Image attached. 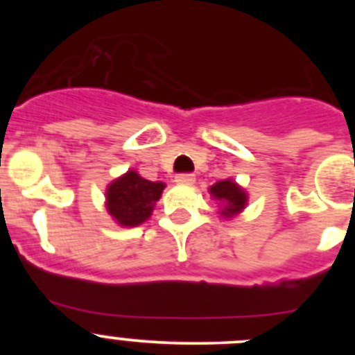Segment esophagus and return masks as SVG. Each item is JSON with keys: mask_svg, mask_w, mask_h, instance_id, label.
Masks as SVG:
<instances>
[{"mask_svg": "<svg viewBox=\"0 0 355 355\" xmlns=\"http://www.w3.org/2000/svg\"><path fill=\"white\" fill-rule=\"evenodd\" d=\"M175 183L178 184H193L196 183V178H193V174H178L175 175Z\"/></svg>", "mask_w": 355, "mask_h": 355, "instance_id": "34e87169", "label": "esophagus"}]
</instances>
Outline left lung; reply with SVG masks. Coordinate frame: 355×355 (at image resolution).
<instances>
[{"mask_svg":"<svg viewBox=\"0 0 355 355\" xmlns=\"http://www.w3.org/2000/svg\"><path fill=\"white\" fill-rule=\"evenodd\" d=\"M208 192L218 205V215L225 220H231L240 215L249 202V193L245 192V188H241L233 180L216 181L215 184L209 187Z\"/></svg>","mask_w":355,"mask_h":355,"instance_id":"8db88e82","label":"left lung"}]
</instances>
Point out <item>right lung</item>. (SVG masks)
Wrapping results in <instances>:
<instances>
[{"label": "right lung", "mask_w": 355, "mask_h": 355, "mask_svg": "<svg viewBox=\"0 0 355 355\" xmlns=\"http://www.w3.org/2000/svg\"><path fill=\"white\" fill-rule=\"evenodd\" d=\"M163 188L165 183L146 180L131 168L106 187V211L122 227H137L153 215Z\"/></svg>", "instance_id": "add662e5"}]
</instances>
